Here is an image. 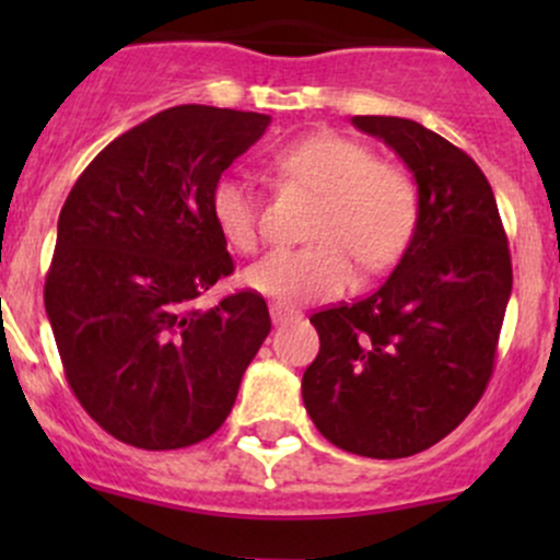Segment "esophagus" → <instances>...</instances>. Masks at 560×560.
Returning a JSON list of instances; mask_svg holds the SVG:
<instances>
[{
	"label": "esophagus",
	"mask_w": 560,
	"mask_h": 560,
	"mask_svg": "<svg viewBox=\"0 0 560 560\" xmlns=\"http://www.w3.org/2000/svg\"><path fill=\"white\" fill-rule=\"evenodd\" d=\"M270 319H273L276 325H284V322L301 319V312H295V308L281 306V303H273V306H270Z\"/></svg>",
	"instance_id": "1"
}]
</instances>
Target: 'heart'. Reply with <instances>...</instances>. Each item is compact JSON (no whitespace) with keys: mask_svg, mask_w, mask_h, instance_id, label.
Here are the masks:
<instances>
[{"mask_svg":"<svg viewBox=\"0 0 560 560\" xmlns=\"http://www.w3.org/2000/svg\"><path fill=\"white\" fill-rule=\"evenodd\" d=\"M287 180L319 195L308 238L301 248H279L248 265L244 287L279 303L325 301L347 290L358 273L385 270L417 230L420 197L411 175L376 160L365 143L343 135L316 132L284 145L273 156ZM211 219L233 252H257L262 238L259 197L244 178L224 175L211 189Z\"/></svg>","mask_w":560,"mask_h":560,"instance_id":"1","label":"heart"}]
</instances>
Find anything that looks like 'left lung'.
Segmentation results:
<instances>
[{"label": "left lung", "instance_id": "8db88e82", "mask_svg": "<svg viewBox=\"0 0 560 560\" xmlns=\"http://www.w3.org/2000/svg\"><path fill=\"white\" fill-rule=\"evenodd\" d=\"M406 162L420 217L385 284L312 314L319 354L303 374L316 431L363 457H409L479 404L512 292V257L488 178L422 124L354 116Z\"/></svg>", "mask_w": 560, "mask_h": 560}]
</instances>
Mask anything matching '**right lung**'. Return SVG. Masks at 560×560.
<instances>
[{
  "mask_svg": "<svg viewBox=\"0 0 560 560\" xmlns=\"http://www.w3.org/2000/svg\"><path fill=\"white\" fill-rule=\"evenodd\" d=\"M268 124L171 107L107 143L67 195L45 312L78 404L118 442L180 450L217 433L270 332L252 290L195 306L235 270L213 184Z\"/></svg>",
  "mask_w": 560,
  "mask_h": 560,
  "instance_id": "add662e5",
  "label": "right lung"
}]
</instances>
